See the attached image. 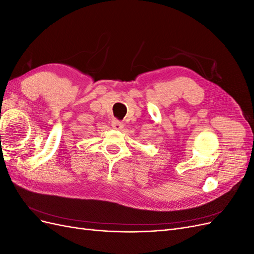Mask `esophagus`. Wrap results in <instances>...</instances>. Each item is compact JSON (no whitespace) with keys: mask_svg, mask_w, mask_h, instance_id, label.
<instances>
[{"mask_svg":"<svg viewBox=\"0 0 254 254\" xmlns=\"http://www.w3.org/2000/svg\"><path fill=\"white\" fill-rule=\"evenodd\" d=\"M111 125H112L113 129H115V130H122L123 128H124V123L120 122L119 120H113Z\"/></svg>","mask_w":254,"mask_h":254,"instance_id":"obj_1","label":"esophagus"}]
</instances>
